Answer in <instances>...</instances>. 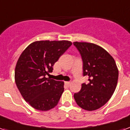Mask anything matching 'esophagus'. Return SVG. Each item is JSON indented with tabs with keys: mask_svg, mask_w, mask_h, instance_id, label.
<instances>
[{
	"mask_svg": "<svg viewBox=\"0 0 130 130\" xmlns=\"http://www.w3.org/2000/svg\"><path fill=\"white\" fill-rule=\"evenodd\" d=\"M65 84H66V85H67V86H70L71 84H72V83H71V82H65Z\"/></svg>",
	"mask_w": 130,
	"mask_h": 130,
	"instance_id": "obj_1",
	"label": "esophagus"
}]
</instances>
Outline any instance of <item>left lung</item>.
I'll list each match as a JSON object with an SVG mask.
<instances>
[{
  "label": "left lung",
  "mask_w": 130,
  "mask_h": 130,
  "mask_svg": "<svg viewBox=\"0 0 130 130\" xmlns=\"http://www.w3.org/2000/svg\"><path fill=\"white\" fill-rule=\"evenodd\" d=\"M83 62V75L89 83H83L81 90L74 94L76 104L84 110L92 111L107 103L115 91L119 71L113 57L95 43L74 42Z\"/></svg>",
  "instance_id": "obj_1"
}]
</instances>
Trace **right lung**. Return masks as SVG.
Instances as JSON below:
<instances>
[{
	"label": "right lung",
	"mask_w": 130,
	"mask_h": 130,
	"mask_svg": "<svg viewBox=\"0 0 130 130\" xmlns=\"http://www.w3.org/2000/svg\"><path fill=\"white\" fill-rule=\"evenodd\" d=\"M72 44L66 40L37 41L28 45L19 57L15 82L24 100L35 109L47 111L58 104L64 83L46 77Z\"/></svg>",
	"instance_id": "1"
}]
</instances>
